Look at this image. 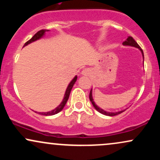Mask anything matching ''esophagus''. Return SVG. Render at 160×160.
<instances>
[{"label":"esophagus","mask_w":160,"mask_h":160,"mask_svg":"<svg viewBox=\"0 0 160 160\" xmlns=\"http://www.w3.org/2000/svg\"><path fill=\"white\" fill-rule=\"evenodd\" d=\"M89 74V70L87 69V68L83 69L82 71V72H81V74L83 75V76H87V75Z\"/></svg>","instance_id":"34e87169"}]
</instances>
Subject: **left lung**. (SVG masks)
Segmentation results:
<instances>
[{
	"label": "left lung",
	"mask_w": 160,
	"mask_h": 160,
	"mask_svg": "<svg viewBox=\"0 0 160 160\" xmlns=\"http://www.w3.org/2000/svg\"><path fill=\"white\" fill-rule=\"evenodd\" d=\"M122 45L126 46V47H135V48L138 49L139 50L141 51V54H142L143 62H144V52H143V50L141 49V47H139V45L138 44L137 42L135 41V40H134L132 38V37H128L127 39H126V40H124V41L122 42ZM89 100H90L92 104L93 107L95 108V109L97 111H98L99 113H102V114H104V115L109 116V117H113V116L120 114V113H122V112L125 111L126 109H127V108H126V109H125V110H122V111H117V112H109V111H104V110L102 109V108H101L100 107H99V106L97 105V104H95V102H94V99H93V97H92V89H91L90 93H89Z\"/></svg>",
	"instance_id": "obj_1"
}]
</instances>
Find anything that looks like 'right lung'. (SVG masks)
<instances>
[{"label":"right lung","instance_id":"1","mask_svg":"<svg viewBox=\"0 0 160 160\" xmlns=\"http://www.w3.org/2000/svg\"><path fill=\"white\" fill-rule=\"evenodd\" d=\"M49 32V30L43 29V30H40L38 32H37L36 34H34V35L33 36L32 38L28 40V41H27L26 43L24 44V47H25V46H27L28 44H30V43H33V42L36 41V40L41 39L42 38H43V37H44L46 32ZM77 80H78V76L76 75V76H75L74 78L72 79V80H71V81L69 82L68 86L67 89H66V90H65V95H64L63 100H62V102H61V103H60V104L58 106V107H56V108H55V109H53L50 111H47V112H37V111H35L36 113H38L39 114L44 115V116H52V115L56 114V113H59L60 111H62V109H63L64 107L65 106L66 103H67L68 100L70 93H71V89H72L73 86H74L75 82L77 81Z\"/></svg>","mask_w":160,"mask_h":160}]
</instances>
